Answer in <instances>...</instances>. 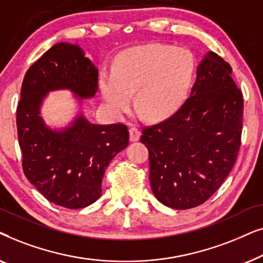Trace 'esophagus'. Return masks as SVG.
<instances>
[{
  "label": "esophagus",
  "mask_w": 263,
  "mask_h": 263,
  "mask_svg": "<svg viewBox=\"0 0 263 263\" xmlns=\"http://www.w3.org/2000/svg\"><path fill=\"white\" fill-rule=\"evenodd\" d=\"M129 134H130V141H138V140L140 139V136H141V133H140V130L138 128L135 127H132L129 128Z\"/></svg>",
  "instance_id": "esophagus-1"
}]
</instances>
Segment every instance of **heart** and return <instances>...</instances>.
Returning a JSON list of instances; mask_svg holds the SVG:
<instances>
[{
	"label": "heart",
	"mask_w": 263,
	"mask_h": 263,
	"mask_svg": "<svg viewBox=\"0 0 263 263\" xmlns=\"http://www.w3.org/2000/svg\"><path fill=\"white\" fill-rule=\"evenodd\" d=\"M193 78V60L184 49L151 44L125 53L116 71H104L103 97L117 116L136 106L151 120H159L177 109L185 98Z\"/></svg>",
	"instance_id": "1"
}]
</instances>
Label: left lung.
<instances>
[{
    "label": "left lung",
    "mask_w": 263,
    "mask_h": 263,
    "mask_svg": "<svg viewBox=\"0 0 263 263\" xmlns=\"http://www.w3.org/2000/svg\"><path fill=\"white\" fill-rule=\"evenodd\" d=\"M231 74L222 57L208 51L188 98L167 118L143 127L151 188L165 206H199L232 170L242 140L243 95Z\"/></svg>",
    "instance_id": "obj_1"
}]
</instances>
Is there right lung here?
I'll return each instance as SVG.
<instances>
[{
  "mask_svg": "<svg viewBox=\"0 0 263 263\" xmlns=\"http://www.w3.org/2000/svg\"><path fill=\"white\" fill-rule=\"evenodd\" d=\"M69 88L82 98L96 95L98 70L77 45L59 43L25 74L16 128L28 181L50 202L79 210L98 200L104 172L129 145L124 124H92L80 116L67 130H50L39 116L46 92Z\"/></svg>",
  "mask_w": 263,
  "mask_h": 263,
  "instance_id": "obj_1",
  "label": "right lung"
}]
</instances>
